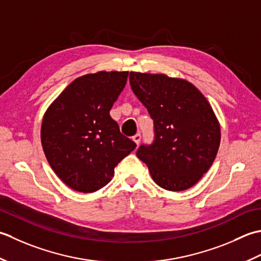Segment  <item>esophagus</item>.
Here are the masks:
<instances>
[{"instance_id": "esophagus-1", "label": "esophagus", "mask_w": 261, "mask_h": 261, "mask_svg": "<svg viewBox=\"0 0 261 261\" xmlns=\"http://www.w3.org/2000/svg\"><path fill=\"white\" fill-rule=\"evenodd\" d=\"M141 137H142L141 134H140V133H138V134L133 136V141H134V142L136 143V144L138 145V144H140V142H141Z\"/></svg>"}]
</instances>
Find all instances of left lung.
Wrapping results in <instances>:
<instances>
[{"label":"left lung","instance_id":"1","mask_svg":"<svg viewBox=\"0 0 261 261\" xmlns=\"http://www.w3.org/2000/svg\"><path fill=\"white\" fill-rule=\"evenodd\" d=\"M129 82L155 133L151 145L138 147L137 158L161 188L193 187L208 171L220 147L221 127L210 102L194 84L166 74L130 72Z\"/></svg>","mask_w":261,"mask_h":261}]
</instances>
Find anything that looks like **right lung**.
<instances>
[{
  "instance_id": "right-lung-1",
  "label": "right lung",
  "mask_w": 261,
  "mask_h": 261,
  "mask_svg": "<svg viewBox=\"0 0 261 261\" xmlns=\"http://www.w3.org/2000/svg\"><path fill=\"white\" fill-rule=\"evenodd\" d=\"M128 72L100 71L80 76L46 110L41 145L62 181L94 193L114 177L115 167L136 144L119 130L109 111L126 86Z\"/></svg>"
}]
</instances>
